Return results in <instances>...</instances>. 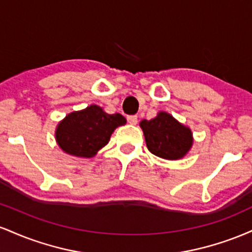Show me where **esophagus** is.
<instances>
[{
	"label": "esophagus",
	"mask_w": 252,
	"mask_h": 252,
	"mask_svg": "<svg viewBox=\"0 0 252 252\" xmlns=\"http://www.w3.org/2000/svg\"><path fill=\"white\" fill-rule=\"evenodd\" d=\"M126 121L130 124H136L137 123V116L136 115H129V116H126Z\"/></svg>",
	"instance_id": "obj_1"
}]
</instances>
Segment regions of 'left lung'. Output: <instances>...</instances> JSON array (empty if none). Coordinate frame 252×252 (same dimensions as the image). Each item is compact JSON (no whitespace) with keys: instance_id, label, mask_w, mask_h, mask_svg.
I'll return each instance as SVG.
<instances>
[{"instance_id":"8db88e82","label":"left lung","mask_w":252,"mask_h":252,"mask_svg":"<svg viewBox=\"0 0 252 252\" xmlns=\"http://www.w3.org/2000/svg\"><path fill=\"white\" fill-rule=\"evenodd\" d=\"M148 150L167 160L184 158L192 146V132L167 112H160L155 118L140 123Z\"/></svg>"}]
</instances>
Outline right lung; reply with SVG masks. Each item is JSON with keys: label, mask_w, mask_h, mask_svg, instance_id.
I'll return each instance as SVG.
<instances>
[{"label": "right lung", "mask_w": 252, "mask_h": 252, "mask_svg": "<svg viewBox=\"0 0 252 252\" xmlns=\"http://www.w3.org/2000/svg\"><path fill=\"white\" fill-rule=\"evenodd\" d=\"M121 114L109 115L98 105L71 112L57 128V142L67 154L92 158L109 142L117 126L126 124Z\"/></svg>", "instance_id": "1"}]
</instances>
